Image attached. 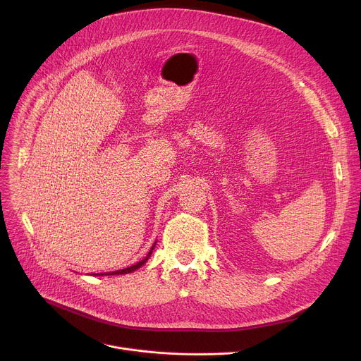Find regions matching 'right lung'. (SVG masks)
<instances>
[{
	"label": "right lung",
	"mask_w": 361,
	"mask_h": 361,
	"mask_svg": "<svg viewBox=\"0 0 361 361\" xmlns=\"http://www.w3.org/2000/svg\"><path fill=\"white\" fill-rule=\"evenodd\" d=\"M156 244V243H154ZM152 250H154V245L151 247V250H149V252L147 254V257L145 259H142L141 262H138L137 264H134V266H131V267H127V269H123V270H117V271H113V273H99V274H94V276H114V274H127V273H133V271H135L137 269H140L141 266H144L145 263H147V260L149 259V255H151V252H152Z\"/></svg>",
	"instance_id": "1"
}]
</instances>
